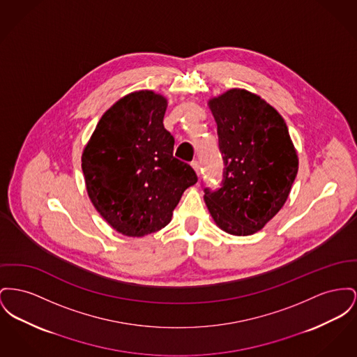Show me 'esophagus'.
Returning <instances> with one entry per match:
<instances>
[{
  "mask_svg": "<svg viewBox=\"0 0 357 357\" xmlns=\"http://www.w3.org/2000/svg\"><path fill=\"white\" fill-rule=\"evenodd\" d=\"M191 167L195 169L197 175H199V174H201V165H199V162H198V160H194V162H191Z\"/></svg>",
  "mask_w": 357,
  "mask_h": 357,
  "instance_id": "34e87169",
  "label": "esophagus"
}]
</instances>
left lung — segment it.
Here are the masks:
<instances>
[{
	"label": "left lung",
	"mask_w": 357,
	"mask_h": 357,
	"mask_svg": "<svg viewBox=\"0 0 357 357\" xmlns=\"http://www.w3.org/2000/svg\"><path fill=\"white\" fill-rule=\"evenodd\" d=\"M224 160L221 188H205L215 224L236 236L260 231L284 205L298 156L282 116L259 96L231 89L209 101Z\"/></svg>",
	"instance_id": "left-lung-1"
}]
</instances>
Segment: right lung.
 Segmentation results:
<instances>
[{
  "label": "right lung",
  "instance_id": "right-lung-1",
  "mask_svg": "<svg viewBox=\"0 0 357 357\" xmlns=\"http://www.w3.org/2000/svg\"><path fill=\"white\" fill-rule=\"evenodd\" d=\"M166 107V98L153 91L128 94L106 110L82 153L94 208L126 236L165 228L183 191L198 181L191 166L172 155Z\"/></svg>",
  "mask_w": 357,
  "mask_h": 357
}]
</instances>
